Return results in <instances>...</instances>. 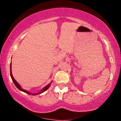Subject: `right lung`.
I'll return each instance as SVG.
<instances>
[{"label": "right lung", "mask_w": 121, "mask_h": 121, "mask_svg": "<svg viewBox=\"0 0 121 121\" xmlns=\"http://www.w3.org/2000/svg\"><path fill=\"white\" fill-rule=\"evenodd\" d=\"M10 75H11V78H12V81H13V83H14L15 85L16 86V87H17V89H19L20 90V91H23V92L26 93H27V94H30V95H38V94H40L44 92V91H46L48 89V88H49V87H50V86H51V84H52V81H51V83H49V84L47 85V86H45V87H43V88L42 89H41V91H39L38 93H32L29 92L28 91H26V90L23 89L22 88V87H21V86L19 84V83H18L16 81V80H15V79L14 78H13V76H12V70H11V64H10Z\"/></svg>", "instance_id": "right-lung-1"}]
</instances>
